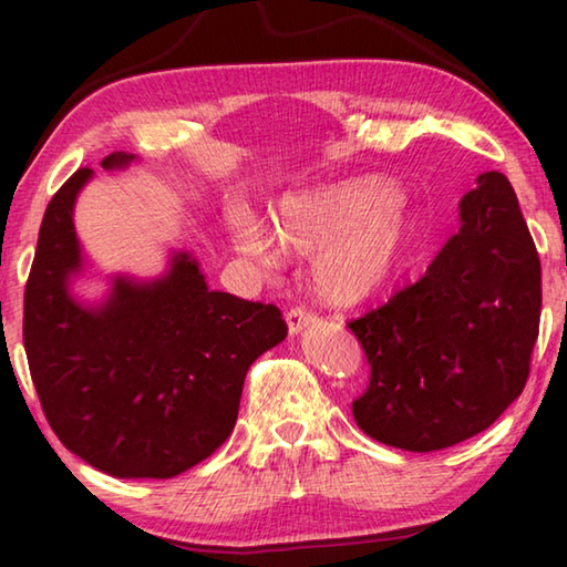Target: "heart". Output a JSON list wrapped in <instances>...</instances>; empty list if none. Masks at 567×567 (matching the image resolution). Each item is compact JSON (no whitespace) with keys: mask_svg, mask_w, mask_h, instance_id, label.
<instances>
[{"mask_svg":"<svg viewBox=\"0 0 567 567\" xmlns=\"http://www.w3.org/2000/svg\"><path fill=\"white\" fill-rule=\"evenodd\" d=\"M372 237L360 227H340L338 233L324 247V267L330 272H338L344 262H350L354 255H360L362 249H368Z\"/></svg>","mask_w":567,"mask_h":567,"instance_id":"b5f03b06","label":"heart"}]
</instances>
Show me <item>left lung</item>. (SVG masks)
I'll list each match as a JSON object with an SVG mask.
<instances>
[{
  "instance_id": "1",
  "label": "left lung",
  "mask_w": 567,
  "mask_h": 567,
  "mask_svg": "<svg viewBox=\"0 0 567 567\" xmlns=\"http://www.w3.org/2000/svg\"><path fill=\"white\" fill-rule=\"evenodd\" d=\"M110 155L102 169H124ZM94 177L80 167L50 199L24 287V352L54 435L114 477L182 475L225 443L247 368L285 340L275 305L209 290L189 252L142 282L112 277L100 305L72 295L84 270L74 203Z\"/></svg>"
}]
</instances>
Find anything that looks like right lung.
<instances>
[{
	"mask_svg": "<svg viewBox=\"0 0 567 567\" xmlns=\"http://www.w3.org/2000/svg\"><path fill=\"white\" fill-rule=\"evenodd\" d=\"M540 302V260L515 192L485 172L427 272L348 322L370 364L358 425L410 453L483 433L530 375Z\"/></svg>",
	"mask_w": 567,
	"mask_h": 567,
	"instance_id": "add662e5",
	"label": "right lung"
}]
</instances>
